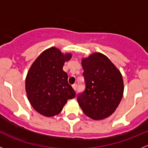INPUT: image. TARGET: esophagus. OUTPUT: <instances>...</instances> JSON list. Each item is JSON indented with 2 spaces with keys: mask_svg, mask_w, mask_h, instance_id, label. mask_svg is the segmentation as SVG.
Returning <instances> with one entry per match:
<instances>
[{
  "mask_svg": "<svg viewBox=\"0 0 148 148\" xmlns=\"http://www.w3.org/2000/svg\"><path fill=\"white\" fill-rule=\"evenodd\" d=\"M73 88L74 89V90H76L77 88H78V85H77L76 84H74L73 85Z\"/></svg>",
  "mask_w": 148,
  "mask_h": 148,
  "instance_id": "34e87169",
  "label": "esophagus"
}]
</instances>
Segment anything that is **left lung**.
<instances>
[{"label":"left lung","mask_w":148,"mask_h":148,"mask_svg":"<svg viewBox=\"0 0 148 148\" xmlns=\"http://www.w3.org/2000/svg\"><path fill=\"white\" fill-rule=\"evenodd\" d=\"M85 90L77 96L79 106L94 120L108 118L117 108L124 92L119 70L104 55L95 53L83 58Z\"/></svg>","instance_id":"1"}]
</instances>
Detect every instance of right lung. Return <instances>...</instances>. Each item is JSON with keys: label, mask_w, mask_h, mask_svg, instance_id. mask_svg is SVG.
<instances>
[{"label": "right lung", "mask_w": 148, "mask_h": 148, "mask_svg": "<svg viewBox=\"0 0 148 148\" xmlns=\"http://www.w3.org/2000/svg\"><path fill=\"white\" fill-rule=\"evenodd\" d=\"M71 54H63L56 47L43 52L30 67L26 78V92L32 108L43 116L50 117L61 113L68 99L75 92L68 83L63 70Z\"/></svg>", "instance_id": "right-lung-1"}]
</instances>
